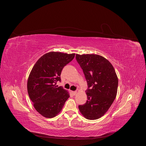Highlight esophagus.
Returning <instances> with one entry per match:
<instances>
[{"instance_id": "1", "label": "esophagus", "mask_w": 146, "mask_h": 146, "mask_svg": "<svg viewBox=\"0 0 146 146\" xmlns=\"http://www.w3.org/2000/svg\"><path fill=\"white\" fill-rule=\"evenodd\" d=\"M72 94H73V95H76L77 94V92H76V91H73V92H72Z\"/></svg>"}]
</instances>
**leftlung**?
<instances>
[{
  "mask_svg": "<svg viewBox=\"0 0 146 146\" xmlns=\"http://www.w3.org/2000/svg\"><path fill=\"white\" fill-rule=\"evenodd\" d=\"M76 58L88 84L87 100L78 109L86 118L96 119L105 114L117 93L118 80L110 62L96 54H76Z\"/></svg>",
  "mask_w": 146,
  "mask_h": 146,
  "instance_id": "left-lung-1",
  "label": "left lung"
}]
</instances>
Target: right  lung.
<instances>
[{
  "label": "right lung",
  "instance_id": "right-lung-1",
  "mask_svg": "<svg viewBox=\"0 0 146 146\" xmlns=\"http://www.w3.org/2000/svg\"><path fill=\"white\" fill-rule=\"evenodd\" d=\"M75 54L50 52L41 56L28 79L27 90L36 110L46 118H53L63 108L69 93L56 86L61 72L74 58Z\"/></svg>",
  "mask_w": 146,
  "mask_h": 146
}]
</instances>
